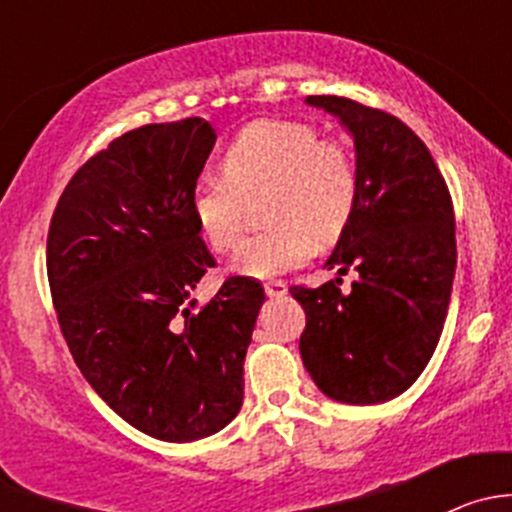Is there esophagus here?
<instances>
[{"mask_svg": "<svg viewBox=\"0 0 512 512\" xmlns=\"http://www.w3.org/2000/svg\"><path fill=\"white\" fill-rule=\"evenodd\" d=\"M265 292L267 297H282V294L287 292V285L282 280H270L265 282Z\"/></svg>", "mask_w": 512, "mask_h": 512, "instance_id": "1", "label": "esophagus"}]
</instances>
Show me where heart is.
Returning <instances> with one entry per match:
<instances>
[{
  "mask_svg": "<svg viewBox=\"0 0 512 512\" xmlns=\"http://www.w3.org/2000/svg\"><path fill=\"white\" fill-rule=\"evenodd\" d=\"M218 178L200 180L190 193V215L213 250L235 245L242 200L260 193L262 227L232 255V270L245 277H277L302 265L314 240L342 237L359 203V170L342 141L319 138L299 121L247 123L218 158Z\"/></svg>",
  "mask_w": 512,
  "mask_h": 512,
  "instance_id": "b5f03b06",
  "label": "heart"
}]
</instances>
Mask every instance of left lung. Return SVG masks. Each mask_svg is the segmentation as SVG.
<instances>
[{
	"label": "left lung",
	"mask_w": 512,
	"mask_h": 512,
	"mask_svg": "<svg viewBox=\"0 0 512 512\" xmlns=\"http://www.w3.org/2000/svg\"><path fill=\"white\" fill-rule=\"evenodd\" d=\"M307 103L352 133L359 203L327 260L337 280L289 287L307 314L299 354L329 399L384 404L421 376L443 332L456 275L451 193L404 121L344 96ZM349 266L360 277L344 293Z\"/></svg>",
	"instance_id": "1"
}]
</instances>
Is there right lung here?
<instances>
[{"label": "right lung", "mask_w": 512, "mask_h": 512, "mask_svg": "<svg viewBox=\"0 0 512 512\" xmlns=\"http://www.w3.org/2000/svg\"><path fill=\"white\" fill-rule=\"evenodd\" d=\"M213 146L205 118L123 133L76 170L46 237L76 366L123 421L170 443L213 436L237 416L265 302L250 277L225 280L205 307L190 299L215 267L190 215Z\"/></svg>", "instance_id": "right-lung-1"}]
</instances>
